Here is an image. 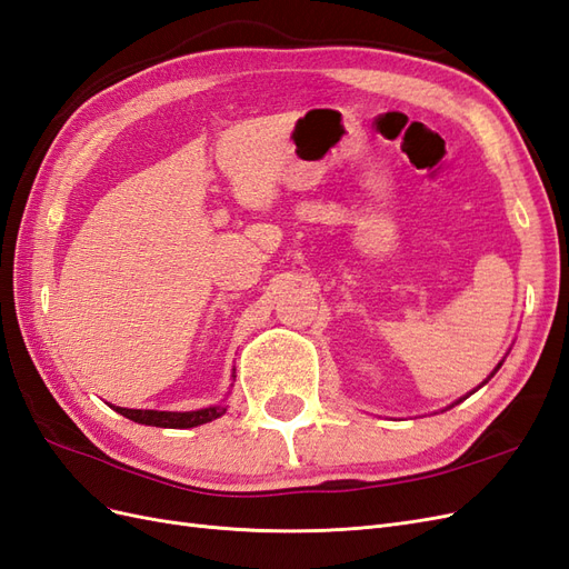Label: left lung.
<instances>
[{
  "label": "left lung",
  "instance_id": "left-lung-1",
  "mask_svg": "<svg viewBox=\"0 0 569 569\" xmlns=\"http://www.w3.org/2000/svg\"><path fill=\"white\" fill-rule=\"evenodd\" d=\"M498 368H501V363H498ZM498 368H496V370H498Z\"/></svg>",
  "mask_w": 569,
  "mask_h": 569
}]
</instances>
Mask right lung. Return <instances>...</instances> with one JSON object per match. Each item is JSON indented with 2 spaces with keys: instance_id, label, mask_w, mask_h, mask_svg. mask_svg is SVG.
Returning <instances> with one entry per match:
<instances>
[{
  "instance_id": "right-lung-1",
  "label": "right lung",
  "mask_w": 569,
  "mask_h": 569,
  "mask_svg": "<svg viewBox=\"0 0 569 569\" xmlns=\"http://www.w3.org/2000/svg\"><path fill=\"white\" fill-rule=\"evenodd\" d=\"M234 377V375H232ZM120 416L140 422V425H151V427H168V429H187V427H197L203 422H211L220 418L226 408L213 406V408H201L192 412H168V410H132V408H118L111 406Z\"/></svg>"
}]
</instances>
